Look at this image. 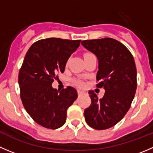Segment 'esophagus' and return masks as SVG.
Masks as SVG:
<instances>
[{"instance_id":"obj_1","label":"esophagus","mask_w":153,"mask_h":153,"mask_svg":"<svg viewBox=\"0 0 153 153\" xmlns=\"http://www.w3.org/2000/svg\"><path fill=\"white\" fill-rule=\"evenodd\" d=\"M84 92H83V91H81V90H78V95H82V94H84Z\"/></svg>"}]
</instances>
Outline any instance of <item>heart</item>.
<instances>
[{
  "mask_svg": "<svg viewBox=\"0 0 153 153\" xmlns=\"http://www.w3.org/2000/svg\"><path fill=\"white\" fill-rule=\"evenodd\" d=\"M92 55V54H91V53H86L85 55H84V57L87 56V55ZM74 82H75V84H77L78 86H82L83 85V82L81 81H80V80H75V81H74Z\"/></svg>",
  "mask_w": 153,
  "mask_h": 153,
  "instance_id": "b5f03b06",
  "label": "heart"
}]
</instances>
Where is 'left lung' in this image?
Listing matches in <instances>:
<instances>
[{
  "mask_svg": "<svg viewBox=\"0 0 153 153\" xmlns=\"http://www.w3.org/2000/svg\"><path fill=\"white\" fill-rule=\"evenodd\" d=\"M81 44L98 58V87L105 93L98 99L89 91L90 106L84 110L86 122L95 129H106L118 124L130 108L137 88V71L131 52L117 40L105 38L85 40Z\"/></svg>",
  "mask_w": 153,
  "mask_h": 153,
  "instance_id": "8db88e82",
  "label": "left lung"
}]
</instances>
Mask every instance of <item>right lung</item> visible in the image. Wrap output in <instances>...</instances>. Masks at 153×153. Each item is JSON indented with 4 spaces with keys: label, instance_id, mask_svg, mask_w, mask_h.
I'll list each match as a JSON object with an SVG mask.
<instances>
[{
    "label": "right lung",
    "instance_id": "add662e5",
    "mask_svg": "<svg viewBox=\"0 0 153 153\" xmlns=\"http://www.w3.org/2000/svg\"><path fill=\"white\" fill-rule=\"evenodd\" d=\"M81 40L50 38L34 43L27 51L18 75L23 105L31 118L51 129L65 124L67 110L78 97L75 88L59 91L52 87L54 79L64 72L68 59Z\"/></svg>",
    "mask_w": 153,
    "mask_h": 153
}]
</instances>
